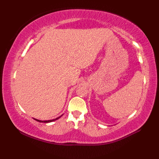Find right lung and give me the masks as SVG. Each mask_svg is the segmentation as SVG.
<instances>
[{"label": "right lung", "mask_w": 159, "mask_h": 159, "mask_svg": "<svg viewBox=\"0 0 159 159\" xmlns=\"http://www.w3.org/2000/svg\"><path fill=\"white\" fill-rule=\"evenodd\" d=\"M61 117V116L60 117H57V118H56V119H54V120H46V121H42V120H36V119H35L36 121H39V122H43V123H48V122H51V121H55V120H58L59 118H60Z\"/></svg>", "instance_id": "right-lung-1"}]
</instances>
